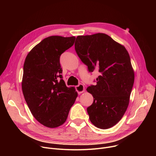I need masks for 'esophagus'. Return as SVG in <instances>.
<instances>
[{"mask_svg":"<svg viewBox=\"0 0 156 156\" xmlns=\"http://www.w3.org/2000/svg\"><path fill=\"white\" fill-rule=\"evenodd\" d=\"M76 91L78 92V94H81L84 91V86L82 84H80L75 87Z\"/></svg>","mask_w":156,"mask_h":156,"instance_id":"esophagus-1","label":"esophagus"}]
</instances>
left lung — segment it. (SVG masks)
<instances>
[{"mask_svg": "<svg viewBox=\"0 0 156 156\" xmlns=\"http://www.w3.org/2000/svg\"><path fill=\"white\" fill-rule=\"evenodd\" d=\"M75 49L88 71L99 70L96 85L86 89L93 96L87 108L91 122L107 129L116 125L128 106L135 75L130 57L124 46L104 33L78 36Z\"/></svg>", "mask_w": 156, "mask_h": 156, "instance_id": "obj_1", "label": "left lung"}]
</instances>
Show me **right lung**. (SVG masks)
Masks as SVG:
<instances>
[{"instance_id":"add662e5","label":"right lung","mask_w":156,"mask_h":156,"mask_svg":"<svg viewBox=\"0 0 156 156\" xmlns=\"http://www.w3.org/2000/svg\"><path fill=\"white\" fill-rule=\"evenodd\" d=\"M75 37L52 36L44 39L27 55L22 91L33 117L42 125L56 128L65 123L78 96L66 87L61 75L60 57L70 48Z\"/></svg>"}]
</instances>
